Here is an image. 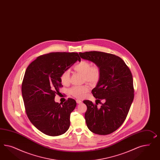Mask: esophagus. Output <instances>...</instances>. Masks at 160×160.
Masks as SVG:
<instances>
[{"mask_svg":"<svg viewBox=\"0 0 160 160\" xmlns=\"http://www.w3.org/2000/svg\"><path fill=\"white\" fill-rule=\"evenodd\" d=\"M76 102H77L78 104H81V103L82 102V101H80V100H79V99H76Z\"/></svg>","mask_w":160,"mask_h":160,"instance_id":"esophagus-1","label":"esophagus"}]
</instances>
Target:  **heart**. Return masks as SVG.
Instances as JSON below:
<instances>
[{"instance_id": "heart-1", "label": "heart", "mask_w": 160, "mask_h": 160, "mask_svg": "<svg viewBox=\"0 0 160 160\" xmlns=\"http://www.w3.org/2000/svg\"><path fill=\"white\" fill-rule=\"evenodd\" d=\"M73 69L77 72L84 75V78L87 82L96 84L98 82L101 77V71L97 65L91 66V63L87 61H81L73 66ZM61 82L64 86L68 85L70 82V73L69 70L64 71L60 77ZM88 85L72 87L69 90L72 95L78 98H82L89 91Z\"/></svg>"}]
</instances>
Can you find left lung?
Segmentation results:
<instances>
[{
	"label": "left lung",
	"instance_id": "1",
	"mask_svg": "<svg viewBox=\"0 0 160 160\" xmlns=\"http://www.w3.org/2000/svg\"><path fill=\"white\" fill-rule=\"evenodd\" d=\"M80 57L94 62L101 71V77L92 94L98 101H105L100 108L89 100L83 101L87 126L92 133H112L126 118L134 98L133 76L120 57L98 51L80 52Z\"/></svg>",
	"mask_w": 160,
	"mask_h": 160
}]
</instances>
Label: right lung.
Returning <instances> with one entry per match:
<instances>
[{"label": "right lung", "mask_w": 160, "mask_h": 160, "mask_svg": "<svg viewBox=\"0 0 160 160\" xmlns=\"http://www.w3.org/2000/svg\"><path fill=\"white\" fill-rule=\"evenodd\" d=\"M81 59L76 52H52L38 56L26 69L22 92L26 113L35 127L44 134L56 136L70 126V115L76 106L74 99L55 102L62 86L60 77Z\"/></svg>", "instance_id": "add662e5"}]
</instances>
